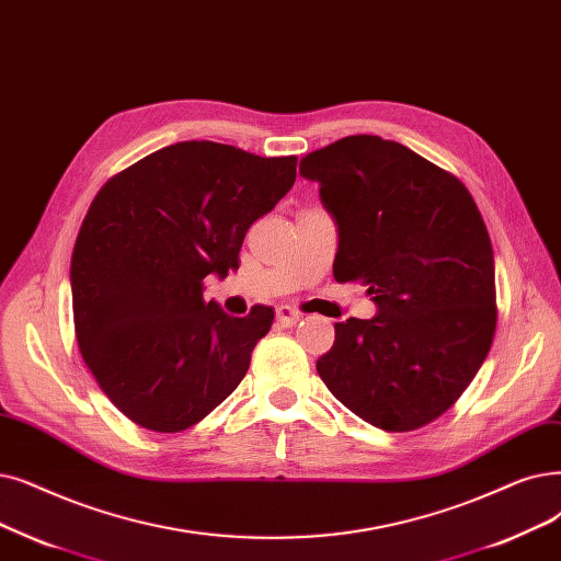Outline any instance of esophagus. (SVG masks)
<instances>
[{"mask_svg": "<svg viewBox=\"0 0 561 561\" xmlns=\"http://www.w3.org/2000/svg\"><path fill=\"white\" fill-rule=\"evenodd\" d=\"M300 319H302V313H300L298 309L286 307V305L277 307V323H279L282 328H294Z\"/></svg>", "mask_w": 561, "mask_h": 561, "instance_id": "1", "label": "esophagus"}]
</instances>
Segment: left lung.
<instances>
[{
  "instance_id": "1",
  "label": "left lung",
  "mask_w": 561,
  "mask_h": 561,
  "mask_svg": "<svg viewBox=\"0 0 561 561\" xmlns=\"http://www.w3.org/2000/svg\"><path fill=\"white\" fill-rule=\"evenodd\" d=\"M334 217L336 282H362L369 321L334 323L316 362L330 392L382 431H415L466 392L491 351L495 263L468 187L399 141L351 135L300 160Z\"/></svg>"
}]
</instances>
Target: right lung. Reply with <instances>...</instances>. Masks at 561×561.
Masks as SVG:
<instances>
[{"mask_svg": "<svg viewBox=\"0 0 561 561\" xmlns=\"http://www.w3.org/2000/svg\"><path fill=\"white\" fill-rule=\"evenodd\" d=\"M296 156L179 141L112 176L70 259L80 353L135 424L179 433L220 405L275 319L204 302V277L238 267L248 229L296 183Z\"/></svg>", "mask_w": 561, "mask_h": 561, "instance_id": "1", "label": "right lung"}]
</instances>
